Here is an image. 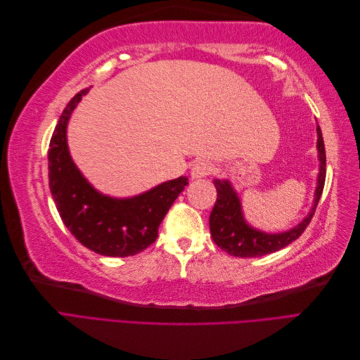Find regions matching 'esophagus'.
<instances>
[{
	"mask_svg": "<svg viewBox=\"0 0 360 360\" xmlns=\"http://www.w3.org/2000/svg\"><path fill=\"white\" fill-rule=\"evenodd\" d=\"M213 171V165L212 162L209 160H197L192 165V169H191V177L193 180L197 179H202V177H207L209 174H212Z\"/></svg>",
	"mask_w": 360,
	"mask_h": 360,
	"instance_id": "esophagus-1",
	"label": "esophagus"
}]
</instances>
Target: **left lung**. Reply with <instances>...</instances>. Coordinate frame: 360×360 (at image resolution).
Masks as SVG:
<instances>
[{"label": "left lung", "mask_w": 360, "mask_h": 360, "mask_svg": "<svg viewBox=\"0 0 360 360\" xmlns=\"http://www.w3.org/2000/svg\"><path fill=\"white\" fill-rule=\"evenodd\" d=\"M317 153H319V176H317V188L314 192V202L309 213L304 216L296 226L290 228L288 231L282 233H266L257 230L250 225L243 214V207L238 198V193L234 189L230 180L214 179L213 184L217 191V200L210 213V233L214 243L225 252L233 257L240 258H254L263 257L292 243L304 228L311 222L317 204L324 188L326 180V150L323 143L321 129L317 124Z\"/></svg>", "instance_id": "8db88e82"}]
</instances>
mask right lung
<instances>
[{
    "label": "right lung",
    "mask_w": 360,
    "mask_h": 360,
    "mask_svg": "<svg viewBox=\"0 0 360 360\" xmlns=\"http://www.w3.org/2000/svg\"><path fill=\"white\" fill-rule=\"evenodd\" d=\"M90 89L81 90L64 108L49 151V189L64 225L76 240L105 257L139 254L158 238V228L188 184V177L163 181L135 197L115 198L93 188L73 162L68 124L73 110Z\"/></svg>",
    "instance_id": "obj_1"
}]
</instances>
